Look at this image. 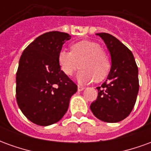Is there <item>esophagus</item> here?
I'll return each instance as SVG.
<instances>
[{
  "label": "esophagus",
  "instance_id": "34e87169",
  "mask_svg": "<svg viewBox=\"0 0 151 151\" xmlns=\"http://www.w3.org/2000/svg\"><path fill=\"white\" fill-rule=\"evenodd\" d=\"M84 89H85L84 86H78V91H83Z\"/></svg>",
  "mask_w": 151,
  "mask_h": 151
}]
</instances>
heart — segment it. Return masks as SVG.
<instances>
[{
  "label": "heart",
  "instance_id": "b5f03b06",
  "mask_svg": "<svg viewBox=\"0 0 151 151\" xmlns=\"http://www.w3.org/2000/svg\"><path fill=\"white\" fill-rule=\"evenodd\" d=\"M58 63L62 72L71 76L81 67L77 73L80 83L101 81L111 68L110 60L99 43L88 40L80 41L71 46V52L61 49L58 53Z\"/></svg>",
  "mask_w": 151,
  "mask_h": 151
}]
</instances>
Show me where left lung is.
Masks as SVG:
<instances>
[{"label":"left lung","mask_w":151,"mask_h":151,"mask_svg":"<svg viewBox=\"0 0 151 151\" xmlns=\"http://www.w3.org/2000/svg\"><path fill=\"white\" fill-rule=\"evenodd\" d=\"M104 41L111 59L108 78L97 87L98 97L90 108L95 116L108 123L125 119L133 110L139 91L138 69L132 52L108 33L96 34Z\"/></svg>","instance_id":"8db88e82"}]
</instances>
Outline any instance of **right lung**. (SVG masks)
Masks as SVG:
<instances>
[{
  "instance_id": "obj_1",
  "label": "right lung",
  "mask_w": 151,
  "mask_h": 151,
  "mask_svg": "<svg viewBox=\"0 0 151 151\" xmlns=\"http://www.w3.org/2000/svg\"><path fill=\"white\" fill-rule=\"evenodd\" d=\"M70 39L67 33L47 32L30 43L20 57L16 99L22 112L35 124L47 126L59 121L78 91L58 63V53Z\"/></svg>"
}]
</instances>
